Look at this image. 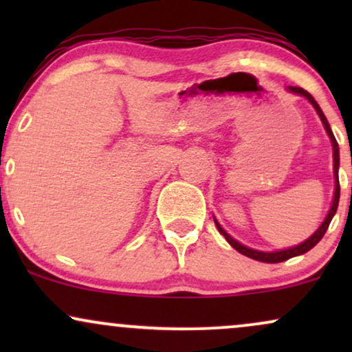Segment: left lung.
<instances>
[{
  "label": "left lung",
  "mask_w": 352,
  "mask_h": 352,
  "mask_svg": "<svg viewBox=\"0 0 352 352\" xmlns=\"http://www.w3.org/2000/svg\"><path fill=\"white\" fill-rule=\"evenodd\" d=\"M286 91H288V92H293V94L302 96V98H305V99H308L311 106L314 107V111L318 112V116H319V119H321L322 125H324L326 134H328V137L331 139V145H333V162H334V164H333V168H334V197H333V204H331V208H329L328 215H326L324 220H322V223L319 225L318 230H316V232L313 233V235H311L309 238H306L305 241H301L300 245H294V246H292V248L276 250V252H261V250L250 248V246H246V245H243V243H240V241L235 240V238L230 236L228 233L225 232V230H223V227H221V225L218 223L217 218L213 217V220H215V225H217L218 232H220L221 235L225 236V240H227L228 243L232 245L233 248H235L238 253L245 254V256H248V258H253V260H256V261H263V263H281V261L289 260V258H293V256H300V254L306 253V252H309V250L313 248V246H316V245L319 243V240H321V238L324 236L326 230H328L329 223H331V220H333L334 213H336V210H338V204H339V177H338V172H339V145H338V142H336V139H334V134H333V131H331L328 119H326V116L322 114L321 107L318 106V102H316V100H314V98H313V96L309 94L308 91H305V89H302V87H293V86H289L288 89H286Z\"/></svg>",
  "instance_id": "1"
}]
</instances>
